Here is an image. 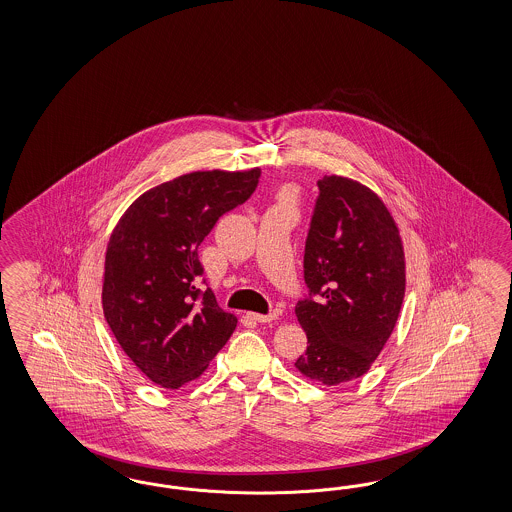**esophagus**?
<instances>
[{"mask_svg":"<svg viewBox=\"0 0 512 512\" xmlns=\"http://www.w3.org/2000/svg\"><path fill=\"white\" fill-rule=\"evenodd\" d=\"M248 317H251V319L257 321V323H270V321H276V319H278V313H268V315H263V313H248Z\"/></svg>","mask_w":512,"mask_h":512,"instance_id":"obj_1","label":"esophagus"}]
</instances>
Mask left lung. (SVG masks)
Returning a JSON list of instances; mask_svg holds the SVG:
<instances>
[{
  "label": "left lung",
  "instance_id": "obj_1",
  "mask_svg": "<svg viewBox=\"0 0 512 512\" xmlns=\"http://www.w3.org/2000/svg\"><path fill=\"white\" fill-rule=\"evenodd\" d=\"M304 249L310 295L295 313L308 336L298 372L326 387L362 377L387 343L405 295L398 227L383 201L341 176L317 182Z\"/></svg>",
  "mask_w": 512,
  "mask_h": 512
}]
</instances>
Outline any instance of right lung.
Listing matches in <instances>:
<instances>
[{"mask_svg": "<svg viewBox=\"0 0 512 512\" xmlns=\"http://www.w3.org/2000/svg\"><path fill=\"white\" fill-rule=\"evenodd\" d=\"M259 178V169L178 176L140 195L110 234L105 319L155 385L197 379L231 338L236 317L199 287V246L219 217L248 201Z\"/></svg>", "mask_w": 512, "mask_h": 512, "instance_id": "right-lung-1", "label": "right lung"}]
</instances>
